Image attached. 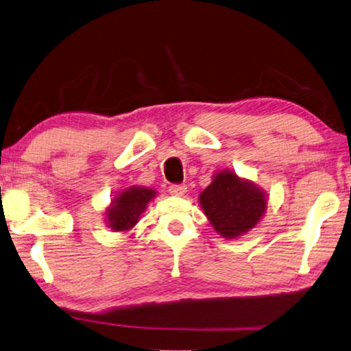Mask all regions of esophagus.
Segmentation results:
<instances>
[{
    "label": "esophagus",
    "mask_w": 351,
    "mask_h": 351,
    "mask_svg": "<svg viewBox=\"0 0 351 351\" xmlns=\"http://www.w3.org/2000/svg\"><path fill=\"white\" fill-rule=\"evenodd\" d=\"M186 186L184 184H171L170 187H169V192H170V195H173V197H182L186 193Z\"/></svg>",
    "instance_id": "34e87169"
}]
</instances>
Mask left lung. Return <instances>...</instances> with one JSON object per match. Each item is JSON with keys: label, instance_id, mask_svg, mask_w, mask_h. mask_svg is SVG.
Instances as JSON below:
<instances>
[{"label": "left lung", "instance_id": "left-lung-1", "mask_svg": "<svg viewBox=\"0 0 351 351\" xmlns=\"http://www.w3.org/2000/svg\"><path fill=\"white\" fill-rule=\"evenodd\" d=\"M198 199L214 230L226 239L245 234L267 208L264 192L232 171L217 173Z\"/></svg>", "mask_w": 351, "mask_h": 351}]
</instances>
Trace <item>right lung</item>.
I'll return each instance as SVG.
<instances>
[{
    "label": "right lung",
    "instance_id": "add662e5",
    "mask_svg": "<svg viewBox=\"0 0 351 351\" xmlns=\"http://www.w3.org/2000/svg\"><path fill=\"white\" fill-rule=\"evenodd\" d=\"M156 197V191L147 187L132 186L126 189L112 199L110 208L106 210V219L110 230L130 231L134 226L143 210H145L149 199Z\"/></svg>",
    "mask_w": 351,
    "mask_h": 351
}]
</instances>
